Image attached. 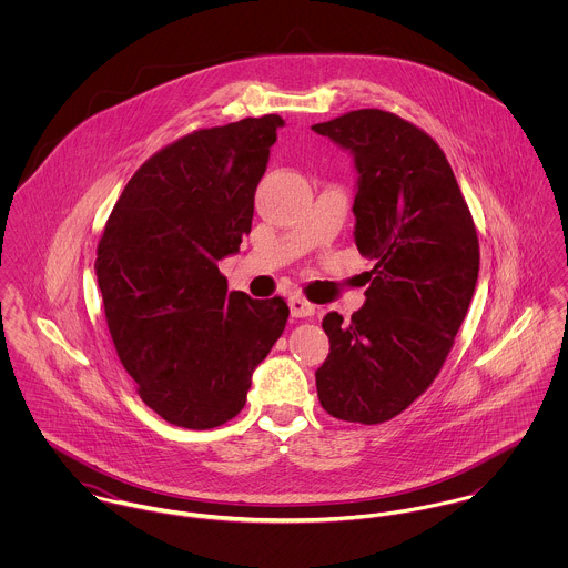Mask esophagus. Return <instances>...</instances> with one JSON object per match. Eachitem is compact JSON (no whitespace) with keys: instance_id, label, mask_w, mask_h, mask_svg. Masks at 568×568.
Masks as SVG:
<instances>
[{"instance_id":"obj_1","label":"esophagus","mask_w":568,"mask_h":568,"mask_svg":"<svg viewBox=\"0 0 568 568\" xmlns=\"http://www.w3.org/2000/svg\"><path fill=\"white\" fill-rule=\"evenodd\" d=\"M288 308H291V315L295 320H308L315 315V306L302 297H291L288 300Z\"/></svg>"}]
</instances>
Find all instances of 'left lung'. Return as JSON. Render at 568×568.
Segmentation results:
<instances>
[{
    "instance_id": "left-lung-1",
    "label": "left lung",
    "mask_w": 568,
    "mask_h": 568,
    "mask_svg": "<svg viewBox=\"0 0 568 568\" xmlns=\"http://www.w3.org/2000/svg\"><path fill=\"white\" fill-rule=\"evenodd\" d=\"M313 131L354 160V243L374 262L352 320L324 317L317 396L332 417L381 424L439 374L475 295L479 239L446 155L410 122L358 109Z\"/></svg>"
}]
</instances>
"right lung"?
<instances>
[{
    "label": "right lung",
    "instance_id": "1",
    "mask_svg": "<svg viewBox=\"0 0 568 568\" xmlns=\"http://www.w3.org/2000/svg\"><path fill=\"white\" fill-rule=\"evenodd\" d=\"M284 120L194 131L126 183L98 244L95 275L118 356L165 422L205 430L236 417L282 336V297L227 293L219 260L251 232L253 194Z\"/></svg>",
    "mask_w": 568,
    "mask_h": 568
}]
</instances>
